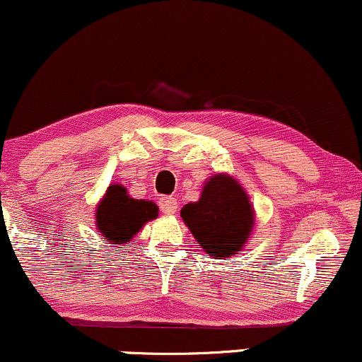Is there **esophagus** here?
Masks as SVG:
<instances>
[{"mask_svg": "<svg viewBox=\"0 0 362 362\" xmlns=\"http://www.w3.org/2000/svg\"><path fill=\"white\" fill-rule=\"evenodd\" d=\"M160 207H162L165 214H175L178 209V202L175 197H163L160 200Z\"/></svg>", "mask_w": 362, "mask_h": 362, "instance_id": "34e87169", "label": "esophagus"}]
</instances>
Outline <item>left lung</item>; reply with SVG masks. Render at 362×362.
Wrapping results in <instances>:
<instances>
[{"instance_id":"left-lung-1","label":"left lung","mask_w":362,"mask_h":362,"mask_svg":"<svg viewBox=\"0 0 362 362\" xmlns=\"http://www.w3.org/2000/svg\"><path fill=\"white\" fill-rule=\"evenodd\" d=\"M180 216L204 251L217 258L236 255L246 245L255 221L241 185L221 173L204 185L199 202L187 204Z\"/></svg>"}]
</instances>
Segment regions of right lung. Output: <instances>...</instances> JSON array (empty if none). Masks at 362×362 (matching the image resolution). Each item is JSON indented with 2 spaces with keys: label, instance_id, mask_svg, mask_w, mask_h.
I'll list each match as a JSON object with an SVG mask.
<instances>
[{
  "label": "right lung",
  "instance_id": "add662e5",
  "mask_svg": "<svg viewBox=\"0 0 362 362\" xmlns=\"http://www.w3.org/2000/svg\"><path fill=\"white\" fill-rule=\"evenodd\" d=\"M156 216L158 207L153 202L132 199L123 185H111L95 211V223L111 245H123Z\"/></svg>",
  "mask_w": 362,
  "mask_h": 362
}]
</instances>
